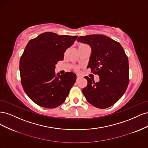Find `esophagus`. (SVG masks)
Masks as SVG:
<instances>
[{
	"label": "esophagus",
	"instance_id": "obj_1",
	"mask_svg": "<svg viewBox=\"0 0 148 148\" xmlns=\"http://www.w3.org/2000/svg\"><path fill=\"white\" fill-rule=\"evenodd\" d=\"M81 78H82V77L80 75H77V80H78L79 79H80Z\"/></svg>",
	"mask_w": 148,
	"mask_h": 148
}]
</instances>
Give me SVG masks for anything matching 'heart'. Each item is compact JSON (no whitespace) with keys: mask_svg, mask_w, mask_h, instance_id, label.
<instances>
[{"mask_svg":"<svg viewBox=\"0 0 148 148\" xmlns=\"http://www.w3.org/2000/svg\"><path fill=\"white\" fill-rule=\"evenodd\" d=\"M86 46V44H80L78 46V47H82V46Z\"/></svg>","mask_w":148,"mask_h":148,"instance_id":"obj_1","label":"heart"}]
</instances>
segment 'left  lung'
I'll return each instance as SVG.
<instances>
[{
	"label": "left lung",
	"instance_id": "obj_1",
	"mask_svg": "<svg viewBox=\"0 0 148 148\" xmlns=\"http://www.w3.org/2000/svg\"><path fill=\"white\" fill-rule=\"evenodd\" d=\"M78 42L91 47L88 68L99 77L95 82L88 77L82 90L88 102L97 108L106 109L115 104L123 95L129 83L128 57L117 41L102 34L78 38Z\"/></svg>",
	"mask_w": 148,
	"mask_h": 148
}]
</instances>
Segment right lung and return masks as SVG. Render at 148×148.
<instances>
[{
	"mask_svg": "<svg viewBox=\"0 0 148 148\" xmlns=\"http://www.w3.org/2000/svg\"><path fill=\"white\" fill-rule=\"evenodd\" d=\"M77 37L46 32L26 45L20 60L21 83L25 93L38 106L55 108L68 96L77 76L70 71L56 77V64L64 60V52Z\"/></svg>",
	"mask_w": 148,
	"mask_h": 148,
	"instance_id": "obj_1",
	"label": "right lung"
}]
</instances>
